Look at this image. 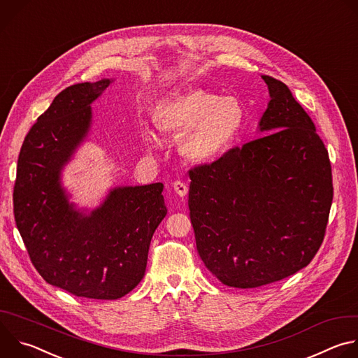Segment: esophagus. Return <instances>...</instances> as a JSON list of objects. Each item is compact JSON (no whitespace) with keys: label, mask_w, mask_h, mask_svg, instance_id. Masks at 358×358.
Instances as JSON below:
<instances>
[{"label":"esophagus","mask_w":358,"mask_h":358,"mask_svg":"<svg viewBox=\"0 0 358 358\" xmlns=\"http://www.w3.org/2000/svg\"><path fill=\"white\" fill-rule=\"evenodd\" d=\"M173 189H174L180 196H185L187 192H188L187 184H185L184 181H180V180H177V181L173 182Z\"/></svg>","instance_id":"obj_1"}]
</instances>
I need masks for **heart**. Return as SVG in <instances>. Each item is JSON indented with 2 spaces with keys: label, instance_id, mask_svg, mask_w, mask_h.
Listing matches in <instances>:
<instances>
[{
  "label": "heart",
  "instance_id": "obj_1",
  "mask_svg": "<svg viewBox=\"0 0 358 358\" xmlns=\"http://www.w3.org/2000/svg\"><path fill=\"white\" fill-rule=\"evenodd\" d=\"M160 130L184 135L180 148L194 163H213L231 148L245 122V110L234 96L185 87L173 93L156 112Z\"/></svg>",
  "mask_w": 358,
  "mask_h": 358
}]
</instances>
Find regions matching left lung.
<instances>
[{
	"label": "left lung",
	"instance_id": "left-lung-1",
	"mask_svg": "<svg viewBox=\"0 0 358 358\" xmlns=\"http://www.w3.org/2000/svg\"><path fill=\"white\" fill-rule=\"evenodd\" d=\"M268 134L192 167L188 192L196 250L224 285L250 289L294 275L322 246L333 201L327 148L289 87L262 76Z\"/></svg>",
	"mask_w": 358,
	"mask_h": 358
}]
</instances>
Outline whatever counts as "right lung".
Returning <instances> with one entry per match:
<instances>
[{
	"label": "right lung",
	"mask_w": 358,
	"mask_h": 358,
	"mask_svg": "<svg viewBox=\"0 0 358 358\" xmlns=\"http://www.w3.org/2000/svg\"><path fill=\"white\" fill-rule=\"evenodd\" d=\"M109 79L64 89L22 143L14 184L17 228L38 273L75 296L120 299L143 279L150 242L167 214L163 184L119 187L90 215L73 210L62 167L90 127Z\"/></svg>",
	"instance_id": "1"
}]
</instances>
